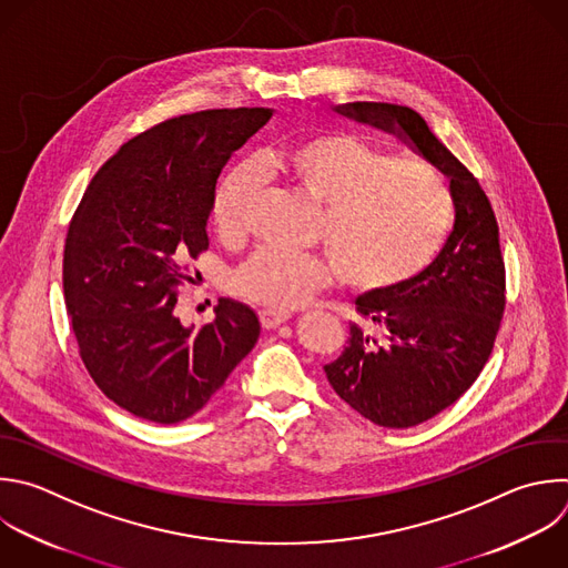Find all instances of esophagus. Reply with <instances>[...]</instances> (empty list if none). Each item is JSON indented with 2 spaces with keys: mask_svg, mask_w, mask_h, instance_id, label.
<instances>
[{
  "mask_svg": "<svg viewBox=\"0 0 568 568\" xmlns=\"http://www.w3.org/2000/svg\"><path fill=\"white\" fill-rule=\"evenodd\" d=\"M285 321H290V312H274V310H263L261 312V325L265 329H274Z\"/></svg>",
  "mask_w": 568,
  "mask_h": 568,
  "instance_id": "34e87169",
  "label": "esophagus"
}]
</instances>
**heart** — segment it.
Wrapping results in <instances>:
<instances>
[{
	"mask_svg": "<svg viewBox=\"0 0 568 568\" xmlns=\"http://www.w3.org/2000/svg\"><path fill=\"white\" fill-rule=\"evenodd\" d=\"M263 166L292 182L318 210V234L334 254L265 247L234 274V290L270 310H296L343 272L358 287H388L419 274L439 252L453 207L442 173L428 162L341 129L301 135ZM258 169L239 162L221 178L212 225L239 241L256 201Z\"/></svg>",
	"mask_w": 568,
	"mask_h": 568,
	"instance_id": "b5f03b06",
	"label": "heart"
}]
</instances>
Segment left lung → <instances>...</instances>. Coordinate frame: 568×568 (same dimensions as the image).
<instances>
[{
	"label": "left lung",
	"instance_id": "obj_1",
	"mask_svg": "<svg viewBox=\"0 0 568 568\" xmlns=\"http://www.w3.org/2000/svg\"><path fill=\"white\" fill-rule=\"evenodd\" d=\"M338 113L395 133L450 180L455 227L417 276L356 298L343 354L327 363L334 393L384 428H410L453 406L484 369L506 305L499 227L477 178L410 106L352 102Z\"/></svg>",
	"mask_w": 568,
	"mask_h": 568
}]
</instances>
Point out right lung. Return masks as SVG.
<instances>
[{
	"label": "right lung",
	"instance_id": "obj_1",
	"mask_svg": "<svg viewBox=\"0 0 568 568\" xmlns=\"http://www.w3.org/2000/svg\"><path fill=\"white\" fill-rule=\"evenodd\" d=\"M272 109H207L169 118L120 146L73 214L64 298L95 386L126 413L178 424L223 388L258 341V316L221 298L216 318L186 327L178 287L210 247L216 180Z\"/></svg>",
	"mask_w": 568,
	"mask_h": 568
}]
</instances>
